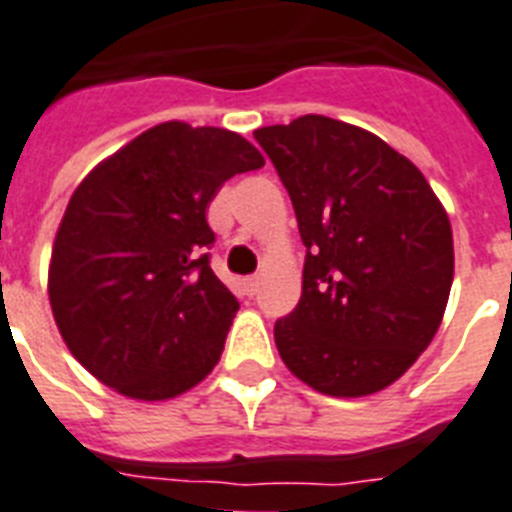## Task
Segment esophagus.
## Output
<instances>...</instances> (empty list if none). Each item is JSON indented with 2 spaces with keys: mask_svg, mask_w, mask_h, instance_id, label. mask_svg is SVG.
Returning <instances> with one entry per match:
<instances>
[{
  "mask_svg": "<svg viewBox=\"0 0 512 512\" xmlns=\"http://www.w3.org/2000/svg\"><path fill=\"white\" fill-rule=\"evenodd\" d=\"M243 285H246V293L248 295L259 293V277H248V280L243 282Z\"/></svg>",
  "mask_w": 512,
  "mask_h": 512,
  "instance_id": "34e87169",
  "label": "esophagus"
}]
</instances>
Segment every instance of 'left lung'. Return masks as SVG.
Wrapping results in <instances>:
<instances>
[{
  "label": "left lung",
  "mask_w": 512,
  "mask_h": 512,
  "mask_svg": "<svg viewBox=\"0 0 512 512\" xmlns=\"http://www.w3.org/2000/svg\"><path fill=\"white\" fill-rule=\"evenodd\" d=\"M293 201L303 293L274 324L295 377L332 398L398 382L429 348L453 285V230L416 164L369 130L303 114L253 133Z\"/></svg>",
  "instance_id": "obj_1"
}]
</instances>
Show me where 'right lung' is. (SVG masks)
<instances>
[{
  "mask_svg": "<svg viewBox=\"0 0 512 512\" xmlns=\"http://www.w3.org/2000/svg\"><path fill=\"white\" fill-rule=\"evenodd\" d=\"M264 167L243 135L162 122L75 188L49 264L54 322L99 382L170 400L217 366L240 303L211 272L206 209L232 175Z\"/></svg>",
  "mask_w": 512,
  "mask_h": 512,
  "instance_id": "obj_1",
  "label": "right lung"
}]
</instances>
